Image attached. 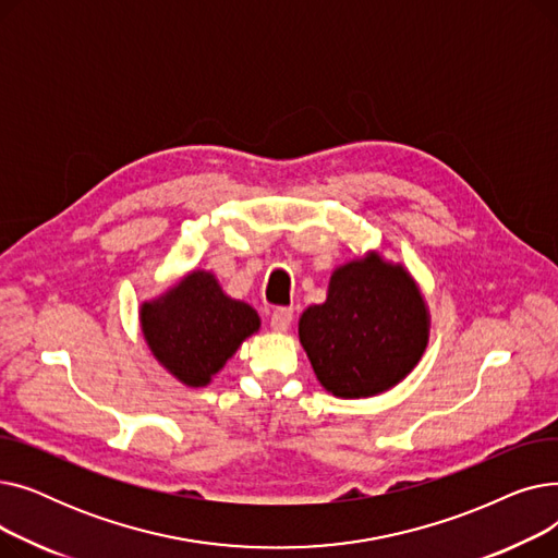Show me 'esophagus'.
Returning <instances> with one entry per match:
<instances>
[{
	"mask_svg": "<svg viewBox=\"0 0 558 558\" xmlns=\"http://www.w3.org/2000/svg\"><path fill=\"white\" fill-rule=\"evenodd\" d=\"M291 320H294V310H291V307H278L271 314V328L276 332H287L289 326H291Z\"/></svg>",
	"mask_w": 558,
	"mask_h": 558,
	"instance_id": "1",
	"label": "esophagus"
}]
</instances>
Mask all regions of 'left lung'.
<instances>
[{
	"mask_svg": "<svg viewBox=\"0 0 558 558\" xmlns=\"http://www.w3.org/2000/svg\"><path fill=\"white\" fill-rule=\"evenodd\" d=\"M429 318L416 282L400 264L368 255L330 278L328 301L299 320L312 368L330 393L368 398L412 371L427 345Z\"/></svg>",
	"mask_w": 558,
	"mask_h": 558,
	"instance_id": "1",
	"label": "left lung"
}]
</instances>
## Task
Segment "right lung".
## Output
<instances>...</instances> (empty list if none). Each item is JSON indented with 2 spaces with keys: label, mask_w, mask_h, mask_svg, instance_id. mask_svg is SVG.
I'll return each mask as SVG.
<instances>
[{
  "label": "right lung",
  "mask_w": 558,
  "mask_h": 558,
  "mask_svg": "<svg viewBox=\"0 0 558 558\" xmlns=\"http://www.w3.org/2000/svg\"><path fill=\"white\" fill-rule=\"evenodd\" d=\"M142 332L156 360L185 383L205 387L257 332V312L226 296L208 271H192L158 301L144 303Z\"/></svg>",
  "instance_id": "add662e5"
}]
</instances>
